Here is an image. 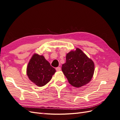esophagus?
<instances>
[{"mask_svg": "<svg viewBox=\"0 0 120 120\" xmlns=\"http://www.w3.org/2000/svg\"><path fill=\"white\" fill-rule=\"evenodd\" d=\"M56 71H60V67H57V68H56Z\"/></svg>", "mask_w": 120, "mask_h": 120, "instance_id": "1", "label": "esophagus"}]
</instances>
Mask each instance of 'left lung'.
<instances>
[{"label": "left lung", "instance_id": "8db88e82", "mask_svg": "<svg viewBox=\"0 0 120 120\" xmlns=\"http://www.w3.org/2000/svg\"><path fill=\"white\" fill-rule=\"evenodd\" d=\"M61 70L71 85L79 88L89 83L93 77L95 64L79 49L67 53Z\"/></svg>", "mask_w": 120, "mask_h": 120}]
</instances>
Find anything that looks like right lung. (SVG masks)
Returning a JSON list of instances; mask_svg holds the SVG:
<instances>
[{"instance_id":"1","label":"right lung","mask_w":120,"mask_h":120,"mask_svg":"<svg viewBox=\"0 0 120 120\" xmlns=\"http://www.w3.org/2000/svg\"><path fill=\"white\" fill-rule=\"evenodd\" d=\"M56 71L44 56L34 54L28 64L27 75L36 85L42 86L50 81Z\"/></svg>"}]
</instances>
